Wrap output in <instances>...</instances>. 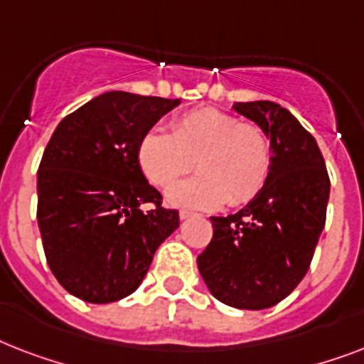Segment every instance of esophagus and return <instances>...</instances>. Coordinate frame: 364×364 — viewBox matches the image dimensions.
<instances>
[{
    "instance_id": "obj_1",
    "label": "esophagus",
    "mask_w": 364,
    "mask_h": 364,
    "mask_svg": "<svg viewBox=\"0 0 364 364\" xmlns=\"http://www.w3.org/2000/svg\"><path fill=\"white\" fill-rule=\"evenodd\" d=\"M193 217H196V213H194V211H188V210L179 211V219H181V221H185V219H193Z\"/></svg>"
}]
</instances>
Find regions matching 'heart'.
Segmentation results:
<instances>
[{"label":"heart","mask_w":364,"mask_h":364,"mask_svg":"<svg viewBox=\"0 0 364 364\" xmlns=\"http://www.w3.org/2000/svg\"><path fill=\"white\" fill-rule=\"evenodd\" d=\"M137 160L156 187H168L194 164L198 176L166 191L176 208L217 210L225 202L243 205L262 191L272 168V147L259 126L202 107L173 122V132L149 130L139 141Z\"/></svg>","instance_id":"b5f03b06"}]
</instances>
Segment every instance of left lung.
<instances>
[{"mask_svg": "<svg viewBox=\"0 0 364 364\" xmlns=\"http://www.w3.org/2000/svg\"><path fill=\"white\" fill-rule=\"evenodd\" d=\"M232 109L270 139V176L238 213L211 217L213 238L196 262L223 304L264 310L293 293L310 268L331 181L317 141L291 111L268 100L238 102Z\"/></svg>", "mask_w": 364, "mask_h": 364, "instance_id": "left-lung-1", "label": "left lung"}]
</instances>
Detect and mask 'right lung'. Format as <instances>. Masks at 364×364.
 Wrapping results in <instances>:
<instances>
[{"label":"right lung","instance_id":"add662e5","mask_svg":"<svg viewBox=\"0 0 364 364\" xmlns=\"http://www.w3.org/2000/svg\"><path fill=\"white\" fill-rule=\"evenodd\" d=\"M179 104L111 90L56 126L37 171V225L54 277L77 299L107 304L134 293L179 227L137 160L141 137Z\"/></svg>","mask_w":364,"mask_h":364}]
</instances>
